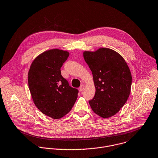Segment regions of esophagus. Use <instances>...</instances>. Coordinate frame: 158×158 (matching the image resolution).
<instances>
[{
    "label": "esophagus",
    "instance_id": "1",
    "mask_svg": "<svg viewBox=\"0 0 158 158\" xmlns=\"http://www.w3.org/2000/svg\"><path fill=\"white\" fill-rule=\"evenodd\" d=\"M84 89H85V85H81L80 86V87L79 88V89H80V91H83L84 90Z\"/></svg>",
    "mask_w": 158,
    "mask_h": 158
}]
</instances>
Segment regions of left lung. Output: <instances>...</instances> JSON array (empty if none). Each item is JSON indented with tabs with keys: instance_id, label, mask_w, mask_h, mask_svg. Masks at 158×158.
<instances>
[{
	"instance_id": "1",
	"label": "left lung",
	"mask_w": 158,
	"mask_h": 158,
	"mask_svg": "<svg viewBox=\"0 0 158 158\" xmlns=\"http://www.w3.org/2000/svg\"><path fill=\"white\" fill-rule=\"evenodd\" d=\"M85 62L91 69L96 93L89 101L99 116L110 118L116 114L128 99L132 85L130 69L124 58L115 51L101 48L84 52Z\"/></svg>"
}]
</instances>
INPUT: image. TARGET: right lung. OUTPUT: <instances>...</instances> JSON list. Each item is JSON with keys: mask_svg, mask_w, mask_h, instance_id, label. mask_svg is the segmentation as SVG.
<instances>
[{"mask_svg": "<svg viewBox=\"0 0 158 158\" xmlns=\"http://www.w3.org/2000/svg\"><path fill=\"white\" fill-rule=\"evenodd\" d=\"M69 56L67 51L47 50L35 57L28 72L34 103L42 113L56 119L71 110L78 97V89L61 75L60 67Z\"/></svg>", "mask_w": 158, "mask_h": 158, "instance_id": "1", "label": "right lung"}]
</instances>
